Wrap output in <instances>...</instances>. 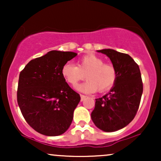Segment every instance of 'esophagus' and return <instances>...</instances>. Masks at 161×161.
<instances>
[{
  "instance_id": "1",
  "label": "esophagus",
  "mask_w": 161,
  "mask_h": 161,
  "mask_svg": "<svg viewBox=\"0 0 161 161\" xmlns=\"http://www.w3.org/2000/svg\"><path fill=\"white\" fill-rule=\"evenodd\" d=\"M80 97H81V101H83L85 100V98L86 97V96L84 95H80Z\"/></svg>"
}]
</instances>
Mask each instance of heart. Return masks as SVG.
I'll return each instance as SVG.
<instances>
[{
	"label": "heart",
	"mask_w": 161,
	"mask_h": 161,
	"mask_svg": "<svg viewBox=\"0 0 161 161\" xmlns=\"http://www.w3.org/2000/svg\"><path fill=\"white\" fill-rule=\"evenodd\" d=\"M61 74L73 86L86 77L88 80L77 86L79 91L86 93H93L97 90L100 92L107 91L114 86L117 78L115 66L104 63L102 58L93 53L80 57L77 60V66L66 63L63 66Z\"/></svg>",
	"instance_id": "b5f03b06"
}]
</instances>
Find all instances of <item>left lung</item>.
Masks as SVG:
<instances>
[{"label":"left lung","mask_w":161,"mask_h":161,"mask_svg":"<svg viewBox=\"0 0 161 161\" xmlns=\"http://www.w3.org/2000/svg\"><path fill=\"white\" fill-rule=\"evenodd\" d=\"M97 51L110 59L117 71V78L108 94L95 99L92 119L101 130L115 132L126 126L137 114L143 92L141 72L127 53L112 49Z\"/></svg>","instance_id":"1"}]
</instances>
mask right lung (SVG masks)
<instances>
[{"instance_id":"1","label":"right lung","mask_w":161,"mask_h":161,"mask_svg":"<svg viewBox=\"0 0 161 161\" xmlns=\"http://www.w3.org/2000/svg\"><path fill=\"white\" fill-rule=\"evenodd\" d=\"M77 55L51 51L33 59L20 72L17 102L24 119L33 129L47 136L69 129L80 95L61 74L63 66Z\"/></svg>"}]
</instances>
